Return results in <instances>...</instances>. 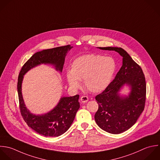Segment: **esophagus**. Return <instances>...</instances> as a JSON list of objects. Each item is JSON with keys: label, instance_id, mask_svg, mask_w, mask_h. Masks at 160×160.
<instances>
[{"label": "esophagus", "instance_id": "esophagus-1", "mask_svg": "<svg viewBox=\"0 0 160 160\" xmlns=\"http://www.w3.org/2000/svg\"><path fill=\"white\" fill-rule=\"evenodd\" d=\"M80 101L82 103H87L88 101V98L87 96H82L80 98Z\"/></svg>", "mask_w": 160, "mask_h": 160}]
</instances>
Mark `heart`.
Wrapping results in <instances>:
<instances>
[{"instance_id": "b5f03b06", "label": "heart", "mask_w": 160, "mask_h": 160, "mask_svg": "<svg viewBox=\"0 0 160 160\" xmlns=\"http://www.w3.org/2000/svg\"><path fill=\"white\" fill-rule=\"evenodd\" d=\"M116 68V62L112 57L86 55L73 62L72 69L66 72L67 80L72 88L77 89L83 80L85 87L89 91L100 93L109 85Z\"/></svg>"}]
</instances>
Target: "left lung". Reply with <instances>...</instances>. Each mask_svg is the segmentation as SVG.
Wrapping results in <instances>:
<instances>
[{
    "mask_svg": "<svg viewBox=\"0 0 160 160\" xmlns=\"http://www.w3.org/2000/svg\"><path fill=\"white\" fill-rule=\"evenodd\" d=\"M101 50H114L123 57L122 66L115 79L95 99L98 109L95 115L98 126L103 130L120 134L130 128L143 112L146 100V82L142 68L121 47H98ZM124 86L130 92L121 95Z\"/></svg>",
    "mask_w": 160,
    "mask_h": 160,
    "instance_id": "1",
    "label": "left lung"
}]
</instances>
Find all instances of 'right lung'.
<instances>
[{
	"mask_svg": "<svg viewBox=\"0 0 160 160\" xmlns=\"http://www.w3.org/2000/svg\"><path fill=\"white\" fill-rule=\"evenodd\" d=\"M72 47L68 45L37 52L26 62L19 73L17 92L21 115L29 127L45 137H59L68 130L80 108L79 95L61 97L58 104L48 113L33 114L26 107L23 99V76L30 69L41 64L52 65L57 71L62 72L65 57Z\"/></svg>",
	"mask_w": 160,
	"mask_h": 160,
	"instance_id": "1",
	"label": "right lung"
}]
</instances>
